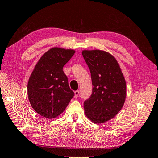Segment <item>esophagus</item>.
Segmentation results:
<instances>
[{
    "mask_svg": "<svg viewBox=\"0 0 158 158\" xmlns=\"http://www.w3.org/2000/svg\"><path fill=\"white\" fill-rule=\"evenodd\" d=\"M79 90H76L75 92H74V97H78V96L79 95Z\"/></svg>",
    "mask_w": 158,
    "mask_h": 158,
    "instance_id": "obj_1",
    "label": "esophagus"
}]
</instances>
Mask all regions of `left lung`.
I'll return each instance as SVG.
<instances>
[{"mask_svg":"<svg viewBox=\"0 0 158 158\" xmlns=\"http://www.w3.org/2000/svg\"><path fill=\"white\" fill-rule=\"evenodd\" d=\"M82 54L91 73L93 93L84 102L89 120L101 124L114 118L123 107L127 85L116 59L101 50L82 51Z\"/></svg>","mask_w":158,"mask_h":158,"instance_id":"8db88e82","label":"left lung"}]
</instances>
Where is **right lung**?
Listing matches in <instances>:
<instances>
[{"label":"right lung","mask_w":158,"mask_h":158,"mask_svg":"<svg viewBox=\"0 0 158 158\" xmlns=\"http://www.w3.org/2000/svg\"><path fill=\"white\" fill-rule=\"evenodd\" d=\"M73 49L54 47L42 56L27 83V96L34 110L48 119L62 114L74 93L63 68L74 55Z\"/></svg>","instance_id":"1"}]
</instances>
